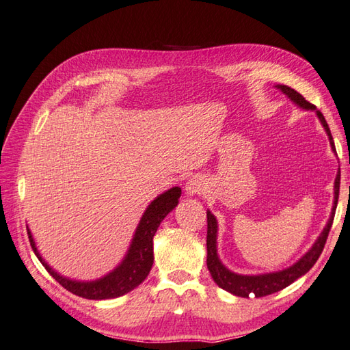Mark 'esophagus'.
Wrapping results in <instances>:
<instances>
[{
  "instance_id": "34e87169",
  "label": "esophagus",
  "mask_w": 350,
  "mask_h": 350,
  "mask_svg": "<svg viewBox=\"0 0 350 350\" xmlns=\"http://www.w3.org/2000/svg\"><path fill=\"white\" fill-rule=\"evenodd\" d=\"M206 190L205 181L202 176H191L190 180L185 183L184 185V191L187 196H196V195H204Z\"/></svg>"
}]
</instances>
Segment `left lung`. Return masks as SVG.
Instances as JSON below:
<instances>
[{
  "label": "left lung",
  "instance_id": "1",
  "mask_svg": "<svg viewBox=\"0 0 350 350\" xmlns=\"http://www.w3.org/2000/svg\"><path fill=\"white\" fill-rule=\"evenodd\" d=\"M275 88L280 90L284 96L289 97L295 105L301 107V109L316 112L317 118H319L325 131H327L331 148L334 152H336V146H334L329 127H328L327 121H325L323 115L321 113V111H317L314 105L308 103L307 100L299 94V92L292 90L291 87H286V85H275ZM338 191H340V169L337 172L336 181H334V202H332L331 215H329L327 224H325L323 230L321 232V235L317 237V239L313 243L312 248H310V250L304 256H301V258L291 267H287L280 271H274V273L256 274V275L238 274L223 265V262L219 258V252H217L219 223H217L215 215L208 209L206 211V220H208L206 267L209 269V274H211V277H213V280L219 284V287H221V289H224L232 295H235V297L260 298V297H267V295L275 293L278 291L284 289V287L292 284L295 280H298L299 277L307 274L316 263V260L319 259V256L325 247V243H327V238H328V234H329L331 226H332L334 214H336V208H337V202H338Z\"/></svg>",
  "mask_w": 350,
  "mask_h": 350
}]
</instances>
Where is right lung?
Returning a JSON list of instances; mask_svg holds the SVG:
<instances>
[{
  "label": "right lung",
  "instance_id": "add662e5",
  "mask_svg": "<svg viewBox=\"0 0 350 350\" xmlns=\"http://www.w3.org/2000/svg\"><path fill=\"white\" fill-rule=\"evenodd\" d=\"M180 196L181 189L172 187L155 198L151 204L146 206L141 220H139L135 235L131 238L129 250L122 258V260L111 271V273H107L100 278H96V280H73V278H68L57 273V271L43 259V256L38 252V248L36 245L33 234H31L29 228L27 226L29 244L33 247L37 259L42 262V265L46 268V271H48L64 289L77 295V297L87 299L118 298L133 291L135 287H137L146 277H148L154 263L152 238L163 219H165V217L178 205Z\"/></svg>",
  "mask_w": 350,
  "mask_h": 350
}]
</instances>
